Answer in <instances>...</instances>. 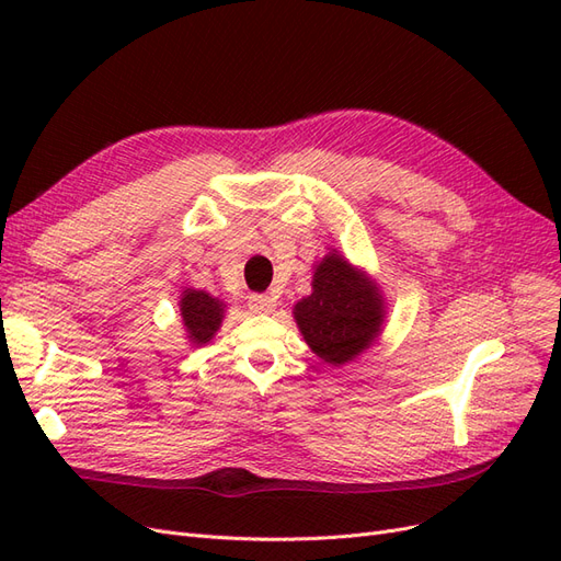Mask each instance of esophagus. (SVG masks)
I'll return each mask as SVG.
<instances>
[{
	"label": "esophagus",
	"mask_w": 561,
	"mask_h": 561,
	"mask_svg": "<svg viewBox=\"0 0 561 561\" xmlns=\"http://www.w3.org/2000/svg\"><path fill=\"white\" fill-rule=\"evenodd\" d=\"M248 307L252 313H268V311H274L276 299L271 295H250Z\"/></svg>",
	"instance_id": "obj_1"
}]
</instances>
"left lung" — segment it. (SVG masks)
Returning <instances> with one entry per match:
<instances>
[{
	"label": "left lung",
	"mask_w": 561,
	"mask_h": 561,
	"mask_svg": "<svg viewBox=\"0 0 561 561\" xmlns=\"http://www.w3.org/2000/svg\"><path fill=\"white\" fill-rule=\"evenodd\" d=\"M307 344L330 365L360 355L383 322L381 295L342 254L330 252L316 266L313 293L295 307Z\"/></svg>",
	"instance_id": "left-lung-1"
}]
</instances>
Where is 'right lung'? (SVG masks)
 <instances>
[{"instance_id": "right-lung-1", "label": "right lung", "mask_w": 561, "mask_h": 561, "mask_svg": "<svg viewBox=\"0 0 561 561\" xmlns=\"http://www.w3.org/2000/svg\"><path fill=\"white\" fill-rule=\"evenodd\" d=\"M180 311H182V322H184L186 332H190L192 342L208 344L213 334L217 332L219 322H222L225 304L213 299L208 293H203V290H184L182 301H180Z\"/></svg>"}]
</instances>
